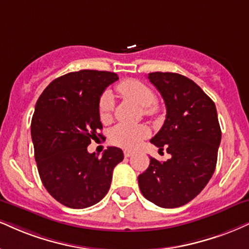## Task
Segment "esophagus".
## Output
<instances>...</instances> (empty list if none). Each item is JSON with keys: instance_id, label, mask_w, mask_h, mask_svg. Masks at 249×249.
I'll use <instances>...</instances> for the list:
<instances>
[{"instance_id": "esophagus-1", "label": "esophagus", "mask_w": 249, "mask_h": 249, "mask_svg": "<svg viewBox=\"0 0 249 249\" xmlns=\"http://www.w3.org/2000/svg\"><path fill=\"white\" fill-rule=\"evenodd\" d=\"M131 155H133V152L130 151V149H125V151H124V157L125 158H130Z\"/></svg>"}]
</instances>
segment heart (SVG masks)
I'll return each mask as SVG.
<instances>
[{"mask_svg":"<svg viewBox=\"0 0 249 249\" xmlns=\"http://www.w3.org/2000/svg\"><path fill=\"white\" fill-rule=\"evenodd\" d=\"M117 91L122 96L133 101L140 107L146 116H154L159 111V106L155 102V94L151 87L136 79L123 80L117 85ZM113 98L109 92L102 95L98 103L100 119L103 123L111 121L113 110ZM148 136V128L145 125H127L118 124L112 128L110 133V142L112 145L123 148H134L140 142Z\"/></svg>","mask_w":249,"mask_h":249,"instance_id":"obj_1","label":"heart"}]
</instances>
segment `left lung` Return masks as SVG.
Masks as SVG:
<instances>
[{
	"label": "left lung",
	"instance_id": "left-lung-1",
	"mask_svg": "<svg viewBox=\"0 0 249 249\" xmlns=\"http://www.w3.org/2000/svg\"><path fill=\"white\" fill-rule=\"evenodd\" d=\"M147 77L167 109L166 121L151 142L172 158L163 162L151 158L138 183L149 202L178 208L204 189L214 173L221 140L217 110L200 87L181 74L154 71Z\"/></svg>",
	"mask_w": 249,
	"mask_h": 249
}]
</instances>
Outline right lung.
<instances>
[{
    "label": "right lung",
    "mask_w": 249,
    "mask_h": 249,
    "mask_svg": "<svg viewBox=\"0 0 249 249\" xmlns=\"http://www.w3.org/2000/svg\"><path fill=\"white\" fill-rule=\"evenodd\" d=\"M117 80L111 71H71L52 81L36 103L31 137L39 176L51 196L68 208L100 202L124 159L118 147H107L102 158L87 151L91 140L103 138L98 103Z\"/></svg>",
    "instance_id": "1"
}]
</instances>
